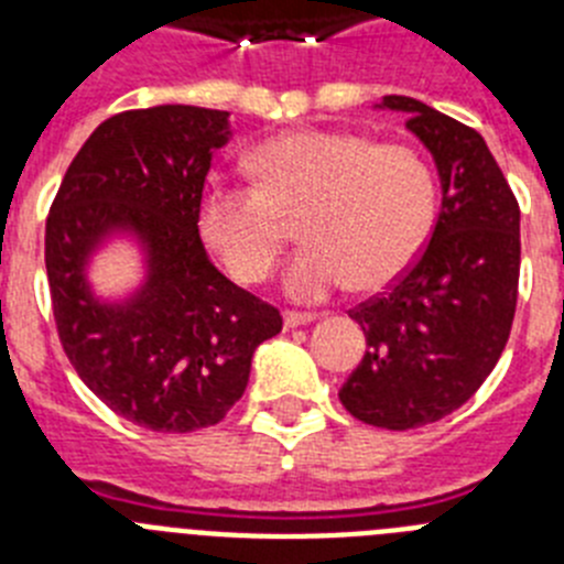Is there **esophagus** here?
<instances>
[{"label":"esophagus","instance_id":"34e87169","mask_svg":"<svg viewBox=\"0 0 564 564\" xmlns=\"http://www.w3.org/2000/svg\"><path fill=\"white\" fill-rule=\"evenodd\" d=\"M316 313H302V311H285V327H299L316 322Z\"/></svg>","mask_w":564,"mask_h":564}]
</instances>
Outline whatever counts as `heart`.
<instances>
[{
  "label": "heart",
  "instance_id": "b5f03b06",
  "mask_svg": "<svg viewBox=\"0 0 564 564\" xmlns=\"http://www.w3.org/2000/svg\"><path fill=\"white\" fill-rule=\"evenodd\" d=\"M253 186L203 194L200 231L242 285L276 268L291 226L311 242L288 268L291 296L322 299L344 285L381 291L415 265L437 217L435 172L410 143L299 129L251 158Z\"/></svg>",
  "mask_w": 564,
  "mask_h": 564
}]
</instances>
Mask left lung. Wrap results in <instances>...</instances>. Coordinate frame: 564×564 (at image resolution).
I'll use <instances>...</instances> for the list:
<instances>
[{"instance_id": "1", "label": "left lung", "mask_w": 564, "mask_h": 564, "mask_svg": "<svg viewBox=\"0 0 564 564\" xmlns=\"http://www.w3.org/2000/svg\"><path fill=\"white\" fill-rule=\"evenodd\" d=\"M383 107L410 115L443 203L415 265L347 311L367 352L338 398L358 421L403 432L460 410L500 361L520 285V203L477 129L406 96Z\"/></svg>"}]
</instances>
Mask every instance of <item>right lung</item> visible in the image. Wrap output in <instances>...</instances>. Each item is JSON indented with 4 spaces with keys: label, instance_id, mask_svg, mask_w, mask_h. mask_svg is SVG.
<instances>
[{
    "label": "right lung",
    "instance_id": "add662e5",
    "mask_svg": "<svg viewBox=\"0 0 564 564\" xmlns=\"http://www.w3.org/2000/svg\"><path fill=\"white\" fill-rule=\"evenodd\" d=\"M228 112L186 104L127 109L89 134L47 214L44 262L69 364L109 410L152 432H197L242 398L253 350L282 330L273 305L208 262L203 186ZM129 227L150 279L123 306H101L83 279L88 251Z\"/></svg>",
    "mask_w": 564,
    "mask_h": 564
}]
</instances>
